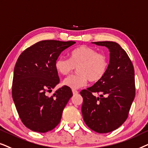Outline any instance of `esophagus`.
Masks as SVG:
<instances>
[{
    "label": "esophagus",
    "instance_id": "esophagus-1",
    "mask_svg": "<svg viewBox=\"0 0 148 148\" xmlns=\"http://www.w3.org/2000/svg\"><path fill=\"white\" fill-rule=\"evenodd\" d=\"M72 92L74 95H77L78 93V91L75 89H72Z\"/></svg>",
    "mask_w": 148,
    "mask_h": 148
}]
</instances>
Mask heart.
<instances>
[{"mask_svg":"<svg viewBox=\"0 0 148 148\" xmlns=\"http://www.w3.org/2000/svg\"><path fill=\"white\" fill-rule=\"evenodd\" d=\"M110 60L108 56L92 47L82 45L71 51L69 59L60 57L56 61L57 71L66 76L77 68L78 74L66 78L64 84L72 89L83 87L88 81L95 82L103 79L108 72Z\"/></svg>","mask_w":148,"mask_h":148,"instance_id":"1","label":"heart"}]
</instances>
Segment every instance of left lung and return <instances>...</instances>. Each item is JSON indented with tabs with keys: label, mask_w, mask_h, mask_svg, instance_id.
<instances>
[{
	"label": "left lung",
	"mask_w": 148,
	"mask_h": 148,
	"mask_svg": "<svg viewBox=\"0 0 148 148\" xmlns=\"http://www.w3.org/2000/svg\"><path fill=\"white\" fill-rule=\"evenodd\" d=\"M109 49L110 64L103 79L82 90V114L84 123L99 133L113 131L127 119L135 96V71L126 51L115 42H95ZM97 92L100 97L92 94Z\"/></svg>",
	"instance_id": "left-lung-1"
}]
</instances>
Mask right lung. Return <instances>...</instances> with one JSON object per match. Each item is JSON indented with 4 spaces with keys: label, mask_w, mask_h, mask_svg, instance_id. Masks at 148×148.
<instances>
[{
    "label": "right lung",
    "mask_w": 148,
    "mask_h": 148,
    "mask_svg": "<svg viewBox=\"0 0 148 148\" xmlns=\"http://www.w3.org/2000/svg\"><path fill=\"white\" fill-rule=\"evenodd\" d=\"M74 41L47 40L32 45L17 59L13 73L12 97L21 122L27 128L46 133L60 123L62 112L73 95L66 85L51 96L60 83L56 61Z\"/></svg>",
    "instance_id": "right-lung-1"
}]
</instances>
